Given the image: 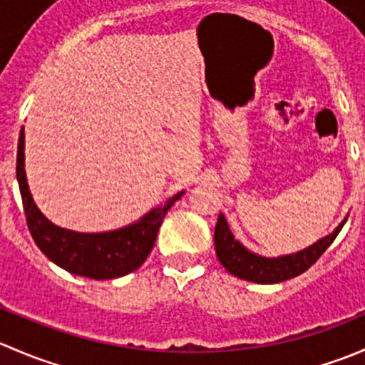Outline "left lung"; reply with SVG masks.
<instances>
[{"mask_svg":"<svg viewBox=\"0 0 365 365\" xmlns=\"http://www.w3.org/2000/svg\"><path fill=\"white\" fill-rule=\"evenodd\" d=\"M344 222L346 219L336 227L332 235L322 238L304 251L282 257H263L249 252L240 242L235 240L233 233L226 222V217L220 213L215 226V237H213L215 252L222 267L230 274L245 279V281L257 282V284H275V282L288 281V279L297 277V275L309 270L319 259V256L332 245Z\"/></svg>","mask_w":365,"mask_h":365,"instance_id":"8db88e82","label":"left lung"}]
</instances>
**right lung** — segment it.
I'll list each match as a JSON object with an SVG mask.
<instances>
[{"mask_svg": "<svg viewBox=\"0 0 365 365\" xmlns=\"http://www.w3.org/2000/svg\"><path fill=\"white\" fill-rule=\"evenodd\" d=\"M16 175L23 197L26 224L40 251L70 274L97 281L121 277L138 270L145 263L155 245L165 213L183 194L178 192L165 205L153 208L141 220L121 230L109 233H76L54 226L33 203L24 173V127L21 128L17 145Z\"/></svg>", "mask_w": 365, "mask_h": 365, "instance_id": "1", "label": "right lung"}]
</instances>
